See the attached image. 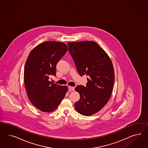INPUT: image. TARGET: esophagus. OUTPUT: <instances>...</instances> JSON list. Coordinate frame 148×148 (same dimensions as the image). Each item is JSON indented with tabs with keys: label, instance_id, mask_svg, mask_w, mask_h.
Segmentation results:
<instances>
[{
	"label": "esophagus",
	"instance_id": "obj_1",
	"mask_svg": "<svg viewBox=\"0 0 148 148\" xmlns=\"http://www.w3.org/2000/svg\"><path fill=\"white\" fill-rule=\"evenodd\" d=\"M68 88H69V90H72V91H74V90H75V88L74 87H71V86H69L68 87Z\"/></svg>",
	"mask_w": 148,
	"mask_h": 148
}]
</instances>
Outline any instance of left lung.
Masks as SVG:
<instances>
[{
  "label": "left lung",
  "instance_id": "1",
  "mask_svg": "<svg viewBox=\"0 0 148 148\" xmlns=\"http://www.w3.org/2000/svg\"><path fill=\"white\" fill-rule=\"evenodd\" d=\"M68 45L79 75L88 76L85 87L77 85L75 88L80 98L74 107L81 114L91 116L103 108L111 95L114 82L112 63L93 41L68 42Z\"/></svg>",
  "mask_w": 148,
  "mask_h": 148
}]
</instances>
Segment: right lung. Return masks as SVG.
<instances>
[{
  "label": "right lung",
  "mask_w": 148,
  "mask_h": 148,
  "mask_svg": "<svg viewBox=\"0 0 148 148\" xmlns=\"http://www.w3.org/2000/svg\"><path fill=\"white\" fill-rule=\"evenodd\" d=\"M68 47L58 42H45L32 50L24 68V80L32 104L45 112L58 107L67 92L66 86L52 84L50 75L56 76L57 63L67 51Z\"/></svg>",
  "instance_id": "right-lung-1"
}]
</instances>
